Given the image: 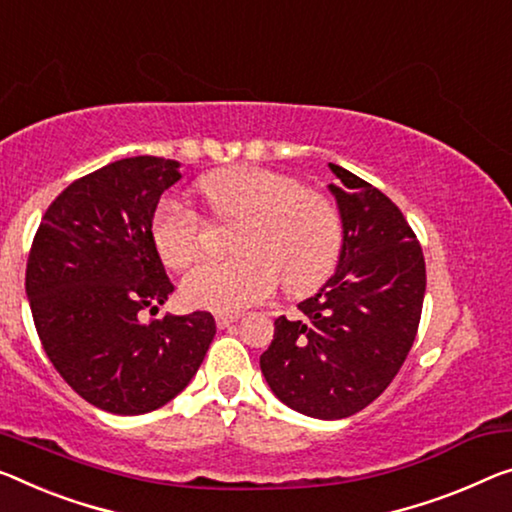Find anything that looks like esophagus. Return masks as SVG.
I'll use <instances>...</instances> for the list:
<instances>
[{"label": "esophagus", "mask_w": 512, "mask_h": 512, "mask_svg": "<svg viewBox=\"0 0 512 512\" xmlns=\"http://www.w3.org/2000/svg\"><path fill=\"white\" fill-rule=\"evenodd\" d=\"M238 318H240V313H235V311H229V313H217V316H215V322H217V327H219V329H224V327L233 325V322H238Z\"/></svg>", "instance_id": "esophagus-1"}]
</instances>
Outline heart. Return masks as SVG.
Here are the masks:
<instances>
[{"instance_id": "obj_1", "label": "heart", "mask_w": 512, "mask_h": 512, "mask_svg": "<svg viewBox=\"0 0 512 512\" xmlns=\"http://www.w3.org/2000/svg\"><path fill=\"white\" fill-rule=\"evenodd\" d=\"M199 192L224 222H240L229 261L196 265L180 283L196 309L240 311L265 300L281 279L286 293H309L334 270L343 226L327 194L263 167H229L206 176ZM162 263L183 270L201 254L203 222L183 201L164 199L151 224Z\"/></svg>"}]
</instances>
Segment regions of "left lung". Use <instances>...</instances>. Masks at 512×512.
I'll return each instance as SVG.
<instances>
[{"instance_id":"left-lung-1","label":"left lung","mask_w":512,"mask_h":512,"mask_svg":"<svg viewBox=\"0 0 512 512\" xmlns=\"http://www.w3.org/2000/svg\"><path fill=\"white\" fill-rule=\"evenodd\" d=\"M329 169L343 226L336 270L297 304L300 318L274 320L261 371L290 410L336 421L371 405L403 366L421 320L426 261L389 196L338 164Z\"/></svg>"}]
</instances>
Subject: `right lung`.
<instances>
[{
  "label": "right lung",
  "mask_w": 512,
  "mask_h": 512,
  "mask_svg": "<svg viewBox=\"0 0 512 512\" xmlns=\"http://www.w3.org/2000/svg\"><path fill=\"white\" fill-rule=\"evenodd\" d=\"M180 162L139 155L68 185L47 208L29 251L25 290L45 355L86 403L146 414L176 398L215 338L208 311L141 322L171 281L151 224Z\"/></svg>",
  "instance_id": "1"
}]
</instances>
